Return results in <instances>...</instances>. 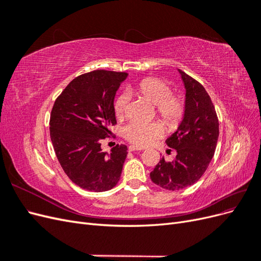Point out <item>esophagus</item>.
Masks as SVG:
<instances>
[{
  "mask_svg": "<svg viewBox=\"0 0 261 261\" xmlns=\"http://www.w3.org/2000/svg\"><path fill=\"white\" fill-rule=\"evenodd\" d=\"M128 150H129V151H138V150H143V148H139V147H136V146H129Z\"/></svg>",
  "mask_w": 261,
  "mask_h": 261,
  "instance_id": "34e87169",
  "label": "esophagus"
}]
</instances>
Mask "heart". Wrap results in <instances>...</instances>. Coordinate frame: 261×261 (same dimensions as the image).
I'll return each mask as SVG.
<instances>
[{"label":"heart","instance_id":"b5f03b06","mask_svg":"<svg viewBox=\"0 0 261 261\" xmlns=\"http://www.w3.org/2000/svg\"><path fill=\"white\" fill-rule=\"evenodd\" d=\"M132 91L155 105L158 114L169 126L177 125L183 118L185 100L180 94L172 93L169 82L158 77H147L133 87ZM128 100V94L122 93L114 101V112L120 120L127 113ZM163 133L164 127L160 122L132 121L124 127L123 135L130 144L137 147H146L160 139Z\"/></svg>","mask_w":261,"mask_h":261}]
</instances>
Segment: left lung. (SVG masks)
<instances>
[{"label":"left lung","mask_w":261,"mask_h":261,"mask_svg":"<svg viewBox=\"0 0 261 261\" xmlns=\"http://www.w3.org/2000/svg\"><path fill=\"white\" fill-rule=\"evenodd\" d=\"M178 72L186 89L185 113L177 130L165 140L177 154L171 162L162 158L150 173L153 183L168 191L191 186L203 175L219 138V120L208 92L193 77Z\"/></svg>","instance_id":"obj_1"}]
</instances>
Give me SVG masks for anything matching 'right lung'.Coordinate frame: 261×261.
<instances>
[{
	"label": "right lung",
	"mask_w": 261,
	"mask_h": 261,
	"mask_svg": "<svg viewBox=\"0 0 261 261\" xmlns=\"http://www.w3.org/2000/svg\"><path fill=\"white\" fill-rule=\"evenodd\" d=\"M127 73L97 69L70 82L54 102L50 136L55 154L69 179L90 192H106L120 180L127 147L103 152L101 140L116 124L114 97Z\"/></svg>",
	"instance_id": "add662e5"
}]
</instances>
